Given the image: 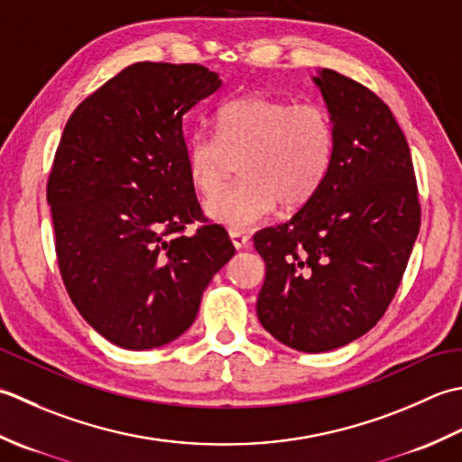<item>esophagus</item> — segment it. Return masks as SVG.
I'll return each instance as SVG.
<instances>
[{"label": "esophagus", "mask_w": 462, "mask_h": 462, "mask_svg": "<svg viewBox=\"0 0 462 462\" xmlns=\"http://www.w3.org/2000/svg\"><path fill=\"white\" fill-rule=\"evenodd\" d=\"M229 239H231L235 249H247V247H249V237H247V235H245L243 231L231 229V231H229Z\"/></svg>", "instance_id": "obj_1"}]
</instances>
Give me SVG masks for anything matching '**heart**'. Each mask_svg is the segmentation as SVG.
<instances>
[{
  "label": "heart",
  "instance_id": "obj_1",
  "mask_svg": "<svg viewBox=\"0 0 462 462\" xmlns=\"http://www.w3.org/2000/svg\"><path fill=\"white\" fill-rule=\"evenodd\" d=\"M215 135L197 131L185 145V169L197 193L214 195L231 158H241L237 186L211 197L205 213L243 231L265 221L277 203L297 209L321 189L333 163L331 117L317 103H289L261 93L235 97L213 117Z\"/></svg>",
  "mask_w": 462,
  "mask_h": 462
}]
</instances>
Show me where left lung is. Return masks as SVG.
I'll return each instance as SVG.
<instances>
[{
	"label": "left lung",
	"mask_w": 462,
	"mask_h": 462,
	"mask_svg": "<svg viewBox=\"0 0 462 462\" xmlns=\"http://www.w3.org/2000/svg\"><path fill=\"white\" fill-rule=\"evenodd\" d=\"M335 131L325 183L287 223L255 233L257 317L279 343L325 353L379 323L420 227L411 149L387 103L333 69L313 78Z\"/></svg>",
	"instance_id": "left-lung-1"
}]
</instances>
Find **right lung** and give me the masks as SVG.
Wrapping results in <instances>:
<instances>
[{"mask_svg":"<svg viewBox=\"0 0 462 462\" xmlns=\"http://www.w3.org/2000/svg\"><path fill=\"white\" fill-rule=\"evenodd\" d=\"M219 88L203 65L139 61L83 99L63 129L47 181L61 279L81 317L124 349L183 335L235 255L185 169L183 116Z\"/></svg>","mask_w":462,"mask_h":462,"instance_id":"add662e5","label":"right lung"}]
</instances>
